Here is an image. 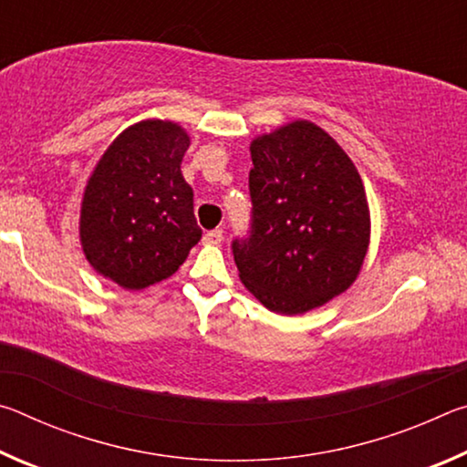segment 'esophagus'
I'll use <instances>...</instances> for the list:
<instances>
[{
  "instance_id": "34e87169",
  "label": "esophagus",
  "mask_w": 467,
  "mask_h": 467,
  "mask_svg": "<svg viewBox=\"0 0 467 467\" xmlns=\"http://www.w3.org/2000/svg\"><path fill=\"white\" fill-rule=\"evenodd\" d=\"M223 239H224L223 228H214V231H208L203 234V241L208 244H220V243H223Z\"/></svg>"
}]
</instances>
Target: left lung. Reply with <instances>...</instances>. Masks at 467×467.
<instances>
[{"label":"left lung","instance_id":"1","mask_svg":"<svg viewBox=\"0 0 467 467\" xmlns=\"http://www.w3.org/2000/svg\"><path fill=\"white\" fill-rule=\"evenodd\" d=\"M251 226L233 241L244 286L274 313L326 305L357 280L370 234L350 158L309 121L251 141Z\"/></svg>","mask_w":467,"mask_h":467}]
</instances>
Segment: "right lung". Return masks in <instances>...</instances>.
<instances>
[{
  "mask_svg": "<svg viewBox=\"0 0 467 467\" xmlns=\"http://www.w3.org/2000/svg\"><path fill=\"white\" fill-rule=\"evenodd\" d=\"M187 148L177 123H136L109 146L86 185L82 249L94 270L123 288L169 278L202 239L193 189L181 175Z\"/></svg>",
  "mask_w": 467,
  "mask_h": 467,
  "instance_id": "obj_1",
  "label": "right lung"
}]
</instances>
